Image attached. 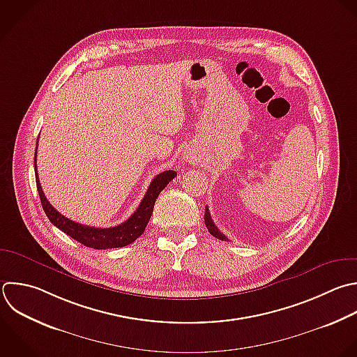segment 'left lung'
I'll list each match as a JSON object with an SVG mask.
<instances>
[{"label": "left lung", "mask_w": 357, "mask_h": 357, "mask_svg": "<svg viewBox=\"0 0 357 357\" xmlns=\"http://www.w3.org/2000/svg\"><path fill=\"white\" fill-rule=\"evenodd\" d=\"M204 220H205V225H206V227H208V231L213 236V237H216V238H219V240H227V237L216 227V225L213 223V220H212V218H211V213H209V209H208V206L205 208V216H204Z\"/></svg>", "instance_id": "1"}]
</instances>
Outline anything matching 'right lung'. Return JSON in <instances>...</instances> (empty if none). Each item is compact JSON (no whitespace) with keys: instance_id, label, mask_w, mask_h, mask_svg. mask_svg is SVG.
<instances>
[{"instance_id":"right-lung-1","label":"right lung","mask_w":357,"mask_h":357,"mask_svg":"<svg viewBox=\"0 0 357 357\" xmlns=\"http://www.w3.org/2000/svg\"><path fill=\"white\" fill-rule=\"evenodd\" d=\"M36 153H38V144H36ZM35 174H36V185H38L40 202H42V206H43L49 220L56 227H59L61 231H64L70 237H73L74 240L79 241L81 244H84L86 247L96 248V250L119 248V247H126V245L134 243L145 231V227L152 216L156 198L159 197L162 190L177 176V173L174 170H167V172L158 174L152 180V183H151L145 197L142 198L139 206L137 208V211L124 223L114 226V227L102 229V227H92V226H86V225L74 222V220L66 218L64 215H61L56 208H53V205L47 201L45 192L42 190V185L39 183L38 169H36V156H35Z\"/></svg>"}]
</instances>
